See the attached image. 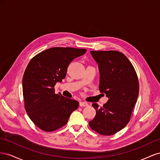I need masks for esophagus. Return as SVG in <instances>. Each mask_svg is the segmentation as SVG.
I'll list each match as a JSON object with an SVG mask.
<instances>
[{
  "label": "esophagus",
  "mask_w": 160,
  "mask_h": 160,
  "mask_svg": "<svg viewBox=\"0 0 160 160\" xmlns=\"http://www.w3.org/2000/svg\"><path fill=\"white\" fill-rule=\"evenodd\" d=\"M79 106L80 107H87V106H88V103L86 102H80Z\"/></svg>",
  "instance_id": "34e87169"
}]
</instances>
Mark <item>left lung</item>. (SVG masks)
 <instances>
[{"label": "left lung", "mask_w": 160, "mask_h": 160, "mask_svg": "<svg viewBox=\"0 0 160 160\" xmlns=\"http://www.w3.org/2000/svg\"><path fill=\"white\" fill-rule=\"evenodd\" d=\"M100 72L99 91L108 101L99 107L93 103L96 115L90 128L103 135L119 132L129 122L139 94V81L133 65L117 51H91Z\"/></svg>", "instance_id": "1"}]
</instances>
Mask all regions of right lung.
<instances>
[{
    "label": "right lung",
    "instance_id": "add662e5",
    "mask_svg": "<svg viewBox=\"0 0 160 160\" xmlns=\"http://www.w3.org/2000/svg\"><path fill=\"white\" fill-rule=\"evenodd\" d=\"M85 49L52 47L36 55L28 62L22 78L25 108L28 117L45 132L65 125L72 111L79 107L76 100L55 94L54 87L65 79L68 66Z\"/></svg>",
    "mask_w": 160,
    "mask_h": 160
}]
</instances>
